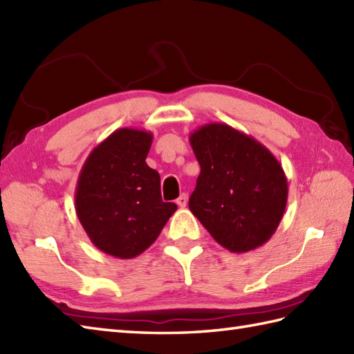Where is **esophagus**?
Instances as JSON below:
<instances>
[{"label": "esophagus", "instance_id": "1", "mask_svg": "<svg viewBox=\"0 0 354 354\" xmlns=\"http://www.w3.org/2000/svg\"><path fill=\"white\" fill-rule=\"evenodd\" d=\"M187 202H189V198H187V194H181V196L176 199V204L181 207V208H184L187 205Z\"/></svg>", "mask_w": 354, "mask_h": 354}]
</instances>
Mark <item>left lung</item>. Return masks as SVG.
Wrapping results in <instances>:
<instances>
[{"mask_svg":"<svg viewBox=\"0 0 354 354\" xmlns=\"http://www.w3.org/2000/svg\"><path fill=\"white\" fill-rule=\"evenodd\" d=\"M201 165L189 207L217 243L242 254L265 245L288 204V178L268 147L225 123L190 133Z\"/></svg>","mask_w":354,"mask_h":354,"instance_id":"obj_1","label":"left lung"}]
</instances>
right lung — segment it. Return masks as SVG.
<instances>
[{"label":"right lung","instance_id":"obj_1","mask_svg":"<svg viewBox=\"0 0 354 354\" xmlns=\"http://www.w3.org/2000/svg\"><path fill=\"white\" fill-rule=\"evenodd\" d=\"M152 132L122 127L88 155L79 173L76 213L93 245L133 259L152 245L176 204L162 202L160 173L146 164Z\"/></svg>","mask_w":354,"mask_h":354}]
</instances>
